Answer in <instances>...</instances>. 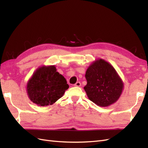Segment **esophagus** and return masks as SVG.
Here are the masks:
<instances>
[{
  "mask_svg": "<svg viewBox=\"0 0 148 148\" xmlns=\"http://www.w3.org/2000/svg\"><path fill=\"white\" fill-rule=\"evenodd\" d=\"M74 86H77V87H79L80 86H81V83L78 82H77L74 84Z\"/></svg>",
  "mask_w": 148,
  "mask_h": 148,
  "instance_id": "34e87169",
  "label": "esophagus"
}]
</instances>
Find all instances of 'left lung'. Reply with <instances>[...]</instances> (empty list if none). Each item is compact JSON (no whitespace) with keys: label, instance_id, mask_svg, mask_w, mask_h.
<instances>
[{"label":"left lung","instance_id":"8db88e82","mask_svg":"<svg viewBox=\"0 0 148 148\" xmlns=\"http://www.w3.org/2000/svg\"><path fill=\"white\" fill-rule=\"evenodd\" d=\"M87 84L84 87L89 100L101 107L117 101L122 92L123 83L114 67L102 59L94 62L88 68Z\"/></svg>","mask_w":148,"mask_h":148}]
</instances>
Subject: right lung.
Returning <instances> with one entry per match:
<instances>
[{
	"label": "right lung",
	"instance_id": "1",
	"mask_svg": "<svg viewBox=\"0 0 148 148\" xmlns=\"http://www.w3.org/2000/svg\"><path fill=\"white\" fill-rule=\"evenodd\" d=\"M69 88L65 78L54 65L42 66L29 79L26 91L30 100L39 106L52 105Z\"/></svg>",
	"mask_w": 148,
	"mask_h": 148
}]
</instances>
